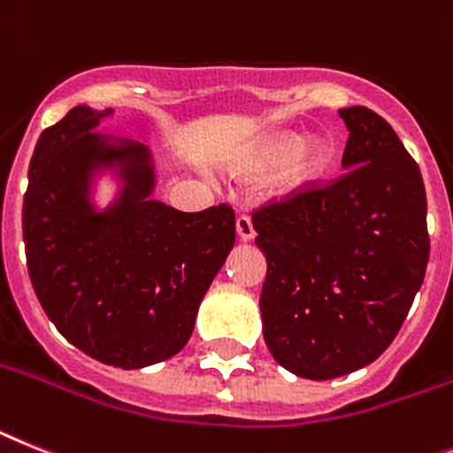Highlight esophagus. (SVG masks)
<instances>
[{"label": "esophagus", "instance_id": "34e87169", "mask_svg": "<svg viewBox=\"0 0 453 453\" xmlns=\"http://www.w3.org/2000/svg\"><path fill=\"white\" fill-rule=\"evenodd\" d=\"M237 237L242 242H253L256 239V227H253V220L249 216H239L237 219Z\"/></svg>", "mask_w": 453, "mask_h": 453}]
</instances>
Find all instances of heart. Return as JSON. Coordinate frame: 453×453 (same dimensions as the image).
I'll use <instances>...</instances> for the list:
<instances>
[{
  "label": "heart",
  "instance_id": "b5f03b06",
  "mask_svg": "<svg viewBox=\"0 0 453 453\" xmlns=\"http://www.w3.org/2000/svg\"><path fill=\"white\" fill-rule=\"evenodd\" d=\"M334 161L336 144L322 133L306 138L303 131H276L250 144L239 165L256 173L280 168L276 174V188L285 196H297L320 184Z\"/></svg>",
  "mask_w": 453,
  "mask_h": 453
}]
</instances>
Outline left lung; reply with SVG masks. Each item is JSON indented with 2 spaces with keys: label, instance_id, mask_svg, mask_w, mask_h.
<instances>
[{
  "label": "left lung",
  "instance_id": "8db88e82",
  "mask_svg": "<svg viewBox=\"0 0 453 453\" xmlns=\"http://www.w3.org/2000/svg\"><path fill=\"white\" fill-rule=\"evenodd\" d=\"M338 115L349 131L343 177L253 216L267 257L265 343L309 380L359 371L389 348L431 249L426 188L396 131L364 105Z\"/></svg>",
  "mask_w": 453,
  "mask_h": 453
}]
</instances>
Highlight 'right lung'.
Returning a JSON list of instances; mask_svg holds the SVG:
<instances>
[{"label":"right lung","mask_w":453,"mask_h":453,"mask_svg":"<svg viewBox=\"0 0 453 453\" xmlns=\"http://www.w3.org/2000/svg\"><path fill=\"white\" fill-rule=\"evenodd\" d=\"M108 117L115 110L82 104L41 133L22 237L34 292L59 334L131 371L188 343L234 246V214L226 204L186 214L156 200L154 151L96 133Z\"/></svg>","instance_id":"1"}]
</instances>
